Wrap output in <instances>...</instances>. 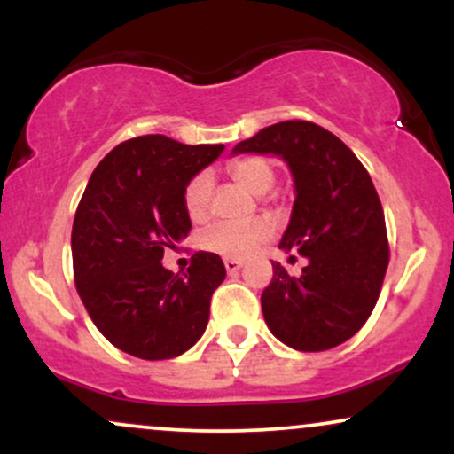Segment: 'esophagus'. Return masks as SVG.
<instances>
[{
	"label": "esophagus",
	"mask_w": 454,
	"mask_h": 454,
	"mask_svg": "<svg viewBox=\"0 0 454 454\" xmlns=\"http://www.w3.org/2000/svg\"><path fill=\"white\" fill-rule=\"evenodd\" d=\"M223 267H226V270H228V273H237V270L239 269H241L243 267V262H241V260H234V258H228V260H223Z\"/></svg>",
	"instance_id": "34e87169"
}]
</instances>
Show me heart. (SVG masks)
I'll list each match as a JSON object with an SVG mask.
<instances>
[{"instance_id":"heart-1","label":"heart","mask_w":454,"mask_h":454,"mask_svg":"<svg viewBox=\"0 0 454 454\" xmlns=\"http://www.w3.org/2000/svg\"><path fill=\"white\" fill-rule=\"evenodd\" d=\"M228 173L252 194H264L275 184V168L269 160L260 155H245L228 164ZM213 179L209 173L192 176L184 192L185 211L192 220H202L209 211ZM273 232L269 217H252L243 222H217L207 228L200 237V245L207 252L220 254L223 258H245L260 243L267 241Z\"/></svg>"}]
</instances>
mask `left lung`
<instances>
[{
  "instance_id": "obj_1",
  "label": "left lung",
  "mask_w": 454,
  "mask_h": 454,
  "mask_svg": "<svg viewBox=\"0 0 454 454\" xmlns=\"http://www.w3.org/2000/svg\"><path fill=\"white\" fill-rule=\"evenodd\" d=\"M232 153L279 155L294 179L279 249L307 264L293 278L273 262V279L260 296L269 331L301 352L348 341L372 316L388 267L387 223L372 176L350 147L311 121L275 123Z\"/></svg>"
}]
</instances>
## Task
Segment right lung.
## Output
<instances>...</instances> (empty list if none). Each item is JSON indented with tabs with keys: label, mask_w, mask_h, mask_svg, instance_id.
Here are the masks:
<instances>
[{
	"label": "right lung",
	"mask_w": 454,
	"mask_h": 454,
	"mask_svg": "<svg viewBox=\"0 0 454 454\" xmlns=\"http://www.w3.org/2000/svg\"><path fill=\"white\" fill-rule=\"evenodd\" d=\"M223 145L147 134L117 145L93 170L72 226L74 284L93 325L119 350L164 361L190 350L226 278L222 258L196 252L184 275L164 249L187 237L184 192Z\"/></svg>",
	"instance_id": "1"
}]
</instances>
